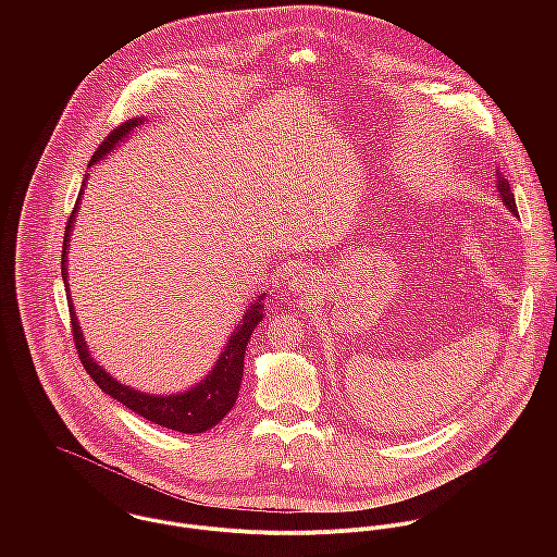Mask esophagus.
Segmentation results:
<instances>
[{
  "label": "esophagus",
  "mask_w": 557,
  "mask_h": 557,
  "mask_svg": "<svg viewBox=\"0 0 557 557\" xmlns=\"http://www.w3.org/2000/svg\"><path fill=\"white\" fill-rule=\"evenodd\" d=\"M315 278H313V274H300V276H296L294 281H292V289L294 292H311L315 285Z\"/></svg>",
  "instance_id": "obj_1"
}]
</instances>
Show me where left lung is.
I'll use <instances>...</instances> for the list:
<instances>
[{
	"instance_id": "8db88e82",
	"label": "left lung",
	"mask_w": 557,
	"mask_h": 557,
	"mask_svg": "<svg viewBox=\"0 0 557 557\" xmlns=\"http://www.w3.org/2000/svg\"><path fill=\"white\" fill-rule=\"evenodd\" d=\"M497 193L502 195V201H504V206L515 214V216H519V212H517V203H515V195H512V190H510V184H508V180L497 171Z\"/></svg>"
}]
</instances>
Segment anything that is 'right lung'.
Returning a JSON list of instances; mask_svg holds the SVG:
<instances>
[{"label":"right lung","mask_w":557,"mask_h":557,"mask_svg":"<svg viewBox=\"0 0 557 557\" xmlns=\"http://www.w3.org/2000/svg\"><path fill=\"white\" fill-rule=\"evenodd\" d=\"M144 122H146L144 117H133V120L124 122L122 126H117L115 131H111L107 135V139L98 146V150L94 152V157L89 160V166L94 162L104 159L107 154H111L126 139V135ZM83 186H85V180H83ZM81 195H83V188H81L77 203L73 208V214L66 223L64 246H62V278H64L66 287H69L66 261H69V246H71L69 242H71L73 223H75V216H77V210H79ZM263 296L252 300L250 309L244 313V318L239 319L234 334L227 341V347L219 356V362L214 364L210 375L203 382H199L195 388H190L186 393H177V395H148V393L135 391L131 386H124L115 377H111L89 356L85 338L81 334L79 321L75 318V307H73L71 294L66 298H69V307H71V327H73V338H75V345H77V351H79L81 364L104 395L120 400L122 405H126L135 413L144 416L146 420L160 424L164 429L180 431V433H203V431L212 429L214 424H219L232 411V407L238 398L246 345H248V338L255 332L257 323L263 321V305H261Z\"/></svg>","instance_id":"add662e5"}]
</instances>
